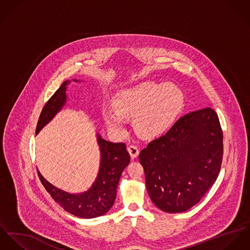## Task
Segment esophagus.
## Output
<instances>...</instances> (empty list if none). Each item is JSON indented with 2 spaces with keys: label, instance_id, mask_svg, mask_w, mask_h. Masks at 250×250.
I'll use <instances>...</instances> for the list:
<instances>
[{
  "label": "esophagus",
  "instance_id": "esophagus-1",
  "mask_svg": "<svg viewBox=\"0 0 250 250\" xmlns=\"http://www.w3.org/2000/svg\"><path fill=\"white\" fill-rule=\"evenodd\" d=\"M127 150L131 156V158H136L138 156L139 154V148L137 146L135 145H130L128 147H127Z\"/></svg>",
  "mask_w": 250,
  "mask_h": 250
}]
</instances>
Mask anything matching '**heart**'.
Returning <instances> with one entry per match:
<instances>
[{
  "instance_id": "b5f03b06",
  "label": "heart",
  "mask_w": 250,
  "mask_h": 250,
  "mask_svg": "<svg viewBox=\"0 0 250 250\" xmlns=\"http://www.w3.org/2000/svg\"><path fill=\"white\" fill-rule=\"evenodd\" d=\"M183 104V93L175 85L146 82L118 93L113 101L115 113H104L108 127L124 130L123 118L134 117V128L144 137H153L167 130Z\"/></svg>"
}]
</instances>
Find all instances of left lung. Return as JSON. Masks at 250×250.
I'll use <instances>...</instances> for the list:
<instances>
[{
  "label": "left lung",
  "instance_id": "8db88e82",
  "mask_svg": "<svg viewBox=\"0 0 250 250\" xmlns=\"http://www.w3.org/2000/svg\"><path fill=\"white\" fill-rule=\"evenodd\" d=\"M222 141L218 114L206 107L182 116L166 134L149 142L139 161L152 202L167 213L196 204L218 178Z\"/></svg>",
  "mask_w": 250,
  "mask_h": 250
}]
</instances>
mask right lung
I'll return each instance as SVG.
<instances>
[{
    "label": "right lung",
    "instance_id": "1",
    "mask_svg": "<svg viewBox=\"0 0 250 250\" xmlns=\"http://www.w3.org/2000/svg\"><path fill=\"white\" fill-rule=\"evenodd\" d=\"M74 82H78L74 80ZM64 82L44 105L36 126V134L48 124L66 103V86ZM101 148V167L93 186L83 194H68L48 182L37 170L38 176L47 190L65 211L72 215L92 219L104 215L114 204L117 187L123 170L129 164L130 155L125 143H111L98 135Z\"/></svg>",
    "mask_w": 250,
    "mask_h": 250
}]
</instances>
